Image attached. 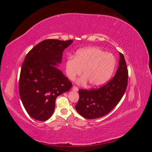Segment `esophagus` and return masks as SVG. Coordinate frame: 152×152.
Masks as SVG:
<instances>
[{
    "instance_id": "1",
    "label": "esophagus",
    "mask_w": 152,
    "mask_h": 152,
    "mask_svg": "<svg viewBox=\"0 0 152 152\" xmlns=\"http://www.w3.org/2000/svg\"><path fill=\"white\" fill-rule=\"evenodd\" d=\"M72 90L74 91H79V88H78V87H76V86H73Z\"/></svg>"
}]
</instances>
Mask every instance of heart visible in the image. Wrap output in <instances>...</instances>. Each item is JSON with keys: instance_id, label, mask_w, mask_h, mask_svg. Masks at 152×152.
<instances>
[{"instance_id": "heart-1", "label": "heart", "mask_w": 152, "mask_h": 152, "mask_svg": "<svg viewBox=\"0 0 152 152\" xmlns=\"http://www.w3.org/2000/svg\"><path fill=\"white\" fill-rule=\"evenodd\" d=\"M116 66V59L112 53L99 48L90 47L77 50L75 58L69 56L66 61V73L70 80L82 73L85 75L78 83L89 80L91 86H102L110 80Z\"/></svg>"}]
</instances>
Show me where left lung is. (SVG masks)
Instances as JSON below:
<instances>
[{
	"instance_id": "left-lung-1",
	"label": "left lung",
	"mask_w": 152,
	"mask_h": 152,
	"mask_svg": "<svg viewBox=\"0 0 152 152\" xmlns=\"http://www.w3.org/2000/svg\"><path fill=\"white\" fill-rule=\"evenodd\" d=\"M118 67L114 77L98 89H79V99L75 105L77 112L86 118L103 117L116 107L122 99L127 86L128 71L123 54L119 53Z\"/></svg>"
}]
</instances>
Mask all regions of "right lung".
<instances>
[{
  "instance_id": "add662e5",
  "label": "right lung",
  "mask_w": 152,
  "mask_h": 152,
  "mask_svg": "<svg viewBox=\"0 0 152 152\" xmlns=\"http://www.w3.org/2000/svg\"><path fill=\"white\" fill-rule=\"evenodd\" d=\"M72 40L47 39L26 54L21 69L19 93L29 115L37 121H47L54 113L58 96L68 91L72 82L56 68L63 52Z\"/></svg>"
}]
</instances>
